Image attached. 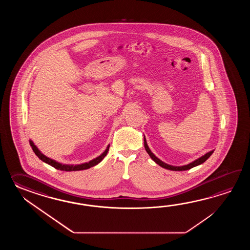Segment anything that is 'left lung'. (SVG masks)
Returning <instances> with one entry per match:
<instances>
[{"label":"left lung","instance_id":"obj_1","mask_svg":"<svg viewBox=\"0 0 250 250\" xmlns=\"http://www.w3.org/2000/svg\"><path fill=\"white\" fill-rule=\"evenodd\" d=\"M144 145H145V148L146 150V152H147V154H149V156L152 158V160L154 161L155 164H157V165H160L161 167H163V168H165V169L170 170H189V169H191L193 167H196L197 165H202L203 163H205V162L211 156V154H212V153H213V151H214V150L209 151L207 154H204L202 156H200L199 158H197V159L193 161V162L189 163V164H188V165H181V166H174V165H170L166 164V163L163 162L162 160H160L158 157H156V156L154 155V153L149 148L147 143H146V139L145 138V136H144Z\"/></svg>","mask_w":250,"mask_h":250}]
</instances>
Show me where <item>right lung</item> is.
Masks as SVG:
<instances>
[{
    "label": "right lung",
    "instance_id": "obj_1",
    "mask_svg": "<svg viewBox=\"0 0 250 250\" xmlns=\"http://www.w3.org/2000/svg\"><path fill=\"white\" fill-rule=\"evenodd\" d=\"M29 144H30V146H31V147H32L34 153L36 154V155L38 156L39 159L42 160L43 163H45V164H47V165L53 166V167H54V168L57 169V170H65V171L86 170V169H89V168L93 167V166H96V165H98L99 163H101L103 159L106 156L107 153H108V151H109V147H110V145H108L106 149H105L99 156H97L96 158L91 160V161L87 162V163L80 164V165H66V164H62V163H60V162H57V161L52 159V158H49L46 155H44V154H42V152L38 148V146L35 145V143L33 142L31 139L29 140Z\"/></svg>",
    "mask_w": 250,
    "mask_h": 250
}]
</instances>
